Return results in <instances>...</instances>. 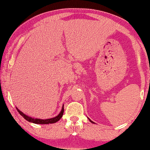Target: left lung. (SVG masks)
Wrapping results in <instances>:
<instances>
[{
	"label": "left lung",
	"instance_id": "1",
	"mask_svg": "<svg viewBox=\"0 0 150 150\" xmlns=\"http://www.w3.org/2000/svg\"><path fill=\"white\" fill-rule=\"evenodd\" d=\"M89 121H90V122H91V123H93V124H94V122H92V121H91V120H90V119H89Z\"/></svg>",
	"mask_w": 150,
	"mask_h": 150
}]
</instances>
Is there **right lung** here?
Returning a JSON list of instances; mask_svg holds the SVG:
<instances>
[{
    "instance_id": "1",
    "label": "right lung",
    "mask_w": 150,
    "mask_h": 150,
    "mask_svg": "<svg viewBox=\"0 0 150 150\" xmlns=\"http://www.w3.org/2000/svg\"><path fill=\"white\" fill-rule=\"evenodd\" d=\"M16 109H17L18 112L20 114V115L23 117L26 120H27L28 122H29L34 123V124H54V123H56L57 122H58L61 117H62L63 112H64V108H63V106L62 109H61L60 113H59L57 116L55 117L46 119V120H42V119H35V118L31 117H28L26 115L20 111L17 107H16Z\"/></svg>"
}]
</instances>
